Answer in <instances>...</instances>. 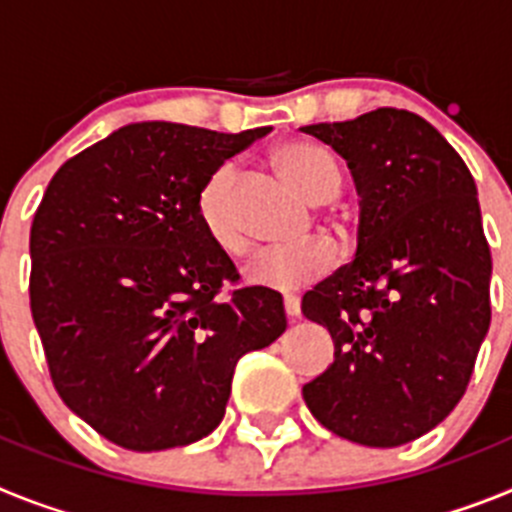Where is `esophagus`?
<instances>
[{
    "mask_svg": "<svg viewBox=\"0 0 512 512\" xmlns=\"http://www.w3.org/2000/svg\"><path fill=\"white\" fill-rule=\"evenodd\" d=\"M284 312H287L289 320L300 318V300L297 297H284Z\"/></svg>",
    "mask_w": 512,
    "mask_h": 512,
    "instance_id": "34e87169",
    "label": "esophagus"
}]
</instances>
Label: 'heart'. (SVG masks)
I'll use <instances>...</instances> for the list:
<instances>
[{
	"mask_svg": "<svg viewBox=\"0 0 512 512\" xmlns=\"http://www.w3.org/2000/svg\"><path fill=\"white\" fill-rule=\"evenodd\" d=\"M277 169L287 182L312 205H325L341 189V171L328 151L307 140H287L271 153ZM235 166L225 164L210 174L197 194V220L223 253H241L246 246L238 220H235ZM336 264V251L325 241H312L289 251H261L246 266L243 277L251 287L269 292H297L307 284L318 282Z\"/></svg>",
	"mask_w": 512,
	"mask_h": 512,
	"instance_id": "obj_1",
	"label": "heart"
}]
</instances>
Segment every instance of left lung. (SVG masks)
I'll use <instances>...</instances> for the list:
<instances>
[{
	"label": "left lung",
	"instance_id": "left-lung-1",
	"mask_svg": "<svg viewBox=\"0 0 512 512\" xmlns=\"http://www.w3.org/2000/svg\"><path fill=\"white\" fill-rule=\"evenodd\" d=\"M300 130L346 158L361 197L356 259L302 297V315L336 343L302 397L336 436L402 446L459 405L490 328L477 187L415 112L379 107Z\"/></svg>",
	"mask_w": 512,
	"mask_h": 512
}]
</instances>
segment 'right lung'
Returning a JSON list of instances; mask_svg holds the SVG:
<instances>
[{
  "label": "right lung",
  "instance_id": "1",
  "mask_svg": "<svg viewBox=\"0 0 512 512\" xmlns=\"http://www.w3.org/2000/svg\"><path fill=\"white\" fill-rule=\"evenodd\" d=\"M271 128L133 122L69 158L30 228V310L61 400L130 451L220 425L235 364L287 330L279 292L233 289L197 194Z\"/></svg>",
  "mask_w": 512,
  "mask_h": 512
}]
</instances>
